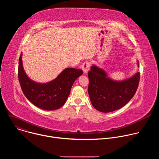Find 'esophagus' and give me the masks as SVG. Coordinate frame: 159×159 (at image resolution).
Instances as JSON below:
<instances>
[{"mask_svg":"<svg viewBox=\"0 0 159 159\" xmlns=\"http://www.w3.org/2000/svg\"><path fill=\"white\" fill-rule=\"evenodd\" d=\"M90 63L88 61H85L83 64H82V69L84 72V74H87L89 69H90Z\"/></svg>","mask_w":159,"mask_h":159,"instance_id":"34e87169","label":"esophagus"}]
</instances>
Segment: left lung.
<instances>
[{"label": "left lung", "instance_id": "8db88e82", "mask_svg": "<svg viewBox=\"0 0 159 159\" xmlns=\"http://www.w3.org/2000/svg\"><path fill=\"white\" fill-rule=\"evenodd\" d=\"M88 93L94 107L102 112H109L125 106L134 96L140 82V73L123 80L115 81L95 65L88 72Z\"/></svg>", "mask_w": 159, "mask_h": 159}]
</instances>
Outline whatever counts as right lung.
Returning <instances> with one entry per match:
<instances>
[{
	"label": "right lung",
	"instance_id": "obj_1",
	"mask_svg": "<svg viewBox=\"0 0 159 159\" xmlns=\"http://www.w3.org/2000/svg\"><path fill=\"white\" fill-rule=\"evenodd\" d=\"M22 53L19 59L18 79L26 98L44 110H56L65 103L75 80L82 74L80 69L66 68L55 80L46 84L36 83L26 75L22 67Z\"/></svg>",
	"mask_w": 159,
	"mask_h": 159
}]
</instances>
